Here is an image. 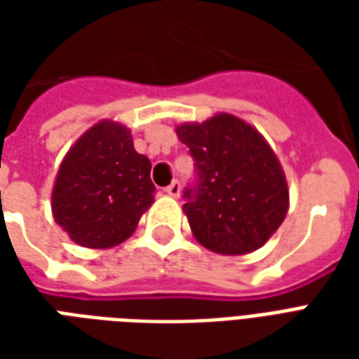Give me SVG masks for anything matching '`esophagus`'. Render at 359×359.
<instances>
[{
  "label": "esophagus",
  "instance_id": "1",
  "mask_svg": "<svg viewBox=\"0 0 359 359\" xmlns=\"http://www.w3.org/2000/svg\"><path fill=\"white\" fill-rule=\"evenodd\" d=\"M165 192H167L169 196H172V198H177V196L180 194V182H179V180H172L171 184L165 188Z\"/></svg>",
  "mask_w": 359,
  "mask_h": 359
}]
</instances>
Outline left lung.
Returning a JSON list of instances; mask_svg holds the SVG:
<instances>
[{
    "label": "left lung",
    "mask_w": 359,
    "mask_h": 359,
    "mask_svg": "<svg viewBox=\"0 0 359 359\" xmlns=\"http://www.w3.org/2000/svg\"><path fill=\"white\" fill-rule=\"evenodd\" d=\"M177 134L194 159L182 198L198 242L226 256L264 246L288 210L286 179L264 136L226 113Z\"/></svg>",
    "instance_id": "8db88e82"
}]
</instances>
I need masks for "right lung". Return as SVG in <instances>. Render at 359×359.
<instances>
[{
    "mask_svg": "<svg viewBox=\"0 0 359 359\" xmlns=\"http://www.w3.org/2000/svg\"><path fill=\"white\" fill-rule=\"evenodd\" d=\"M151 163L128 128L103 121L74 144L55 179L51 210L71 241L111 248L126 241L154 202Z\"/></svg>",
    "mask_w": 359,
    "mask_h": 359,
    "instance_id": "right-lung-1",
    "label": "right lung"
}]
</instances>
